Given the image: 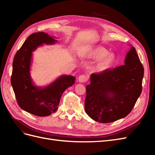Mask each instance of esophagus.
<instances>
[{
    "label": "esophagus",
    "instance_id": "obj_1",
    "mask_svg": "<svg viewBox=\"0 0 155 155\" xmlns=\"http://www.w3.org/2000/svg\"><path fill=\"white\" fill-rule=\"evenodd\" d=\"M78 80L80 83L87 82L88 80V76H87V75H85V74L81 75V76L79 77Z\"/></svg>",
    "mask_w": 155,
    "mask_h": 155
}]
</instances>
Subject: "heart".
Instances as JSON below:
<instances>
[{
	"label": "heart",
	"instance_id": "heart-1",
	"mask_svg": "<svg viewBox=\"0 0 155 155\" xmlns=\"http://www.w3.org/2000/svg\"><path fill=\"white\" fill-rule=\"evenodd\" d=\"M87 55L91 59H97L94 70L98 72L109 69L116 61V55L113 53H109V50L102 46H94L88 49Z\"/></svg>",
	"mask_w": 155,
	"mask_h": 155
}]
</instances>
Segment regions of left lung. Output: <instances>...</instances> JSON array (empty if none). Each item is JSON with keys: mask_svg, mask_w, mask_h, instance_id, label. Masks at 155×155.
I'll use <instances>...</instances> for the list:
<instances>
[{"mask_svg": "<svg viewBox=\"0 0 155 155\" xmlns=\"http://www.w3.org/2000/svg\"><path fill=\"white\" fill-rule=\"evenodd\" d=\"M144 68L134 46L125 64L91 75L86 87L85 110L92 119L110 123L127 116L142 91Z\"/></svg>", "mask_w": 155, "mask_h": 155, "instance_id": "left-lung-1", "label": "left lung"}]
</instances>
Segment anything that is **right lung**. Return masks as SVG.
<instances>
[{"label":"right lung","instance_id":"1","mask_svg":"<svg viewBox=\"0 0 155 155\" xmlns=\"http://www.w3.org/2000/svg\"><path fill=\"white\" fill-rule=\"evenodd\" d=\"M55 42L52 36L43 31L34 33L28 36L13 59L11 83L17 104L35 116H47L57 110L63 93L76 79L72 76H62L45 88L33 84L30 73L31 52L42 45Z\"/></svg>","mask_w":155,"mask_h":155}]
</instances>
